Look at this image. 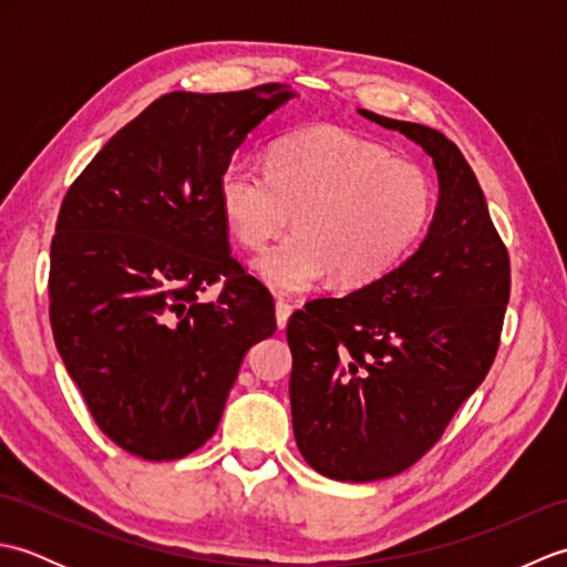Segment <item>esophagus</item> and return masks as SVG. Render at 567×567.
<instances>
[{
	"instance_id": "obj_1",
	"label": "esophagus",
	"mask_w": 567,
	"mask_h": 567,
	"mask_svg": "<svg viewBox=\"0 0 567 567\" xmlns=\"http://www.w3.org/2000/svg\"><path fill=\"white\" fill-rule=\"evenodd\" d=\"M292 315V305H287L285 299H277L275 302V319H277V329H285L287 321H290Z\"/></svg>"
}]
</instances>
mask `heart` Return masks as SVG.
Instances as JSON below:
<instances>
[{"label":"heart","instance_id":"heart-1","mask_svg":"<svg viewBox=\"0 0 567 567\" xmlns=\"http://www.w3.org/2000/svg\"><path fill=\"white\" fill-rule=\"evenodd\" d=\"M219 204L234 236L258 250L290 224L297 231L256 260L275 292H307L321 280L363 287L390 272L433 214V185L412 161L378 143L319 126L285 136L268 167L234 161L219 183Z\"/></svg>","mask_w":567,"mask_h":567}]
</instances>
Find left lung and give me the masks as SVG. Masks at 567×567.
Segmentation results:
<instances>
[{
    "label": "left lung",
    "instance_id": "1",
    "mask_svg": "<svg viewBox=\"0 0 567 567\" xmlns=\"http://www.w3.org/2000/svg\"><path fill=\"white\" fill-rule=\"evenodd\" d=\"M360 114L431 155L439 204L400 268L307 302L287 323L297 449L341 483L392 477L441 439L497 355L512 287L509 252L455 143L436 128Z\"/></svg>",
    "mask_w": 567,
    "mask_h": 567
}]
</instances>
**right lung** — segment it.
Here are the masks:
<instances>
[{"label": "right lung", "instance_id": "add662e5", "mask_svg": "<svg viewBox=\"0 0 567 567\" xmlns=\"http://www.w3.org/2000/svg\"><path fill=\"white\" fill-rule=\"evenodd\" d=\"M287 84L146 106L60 204L51 244L58 353L97 426L146 461L214 436L246 351L275 333V302L228 248L221 175L246 136L292 100ZM224 281L214 303L198 292Z\"/></svg>", "mask_w": 567, "mask_h": 567}]
</instances>
